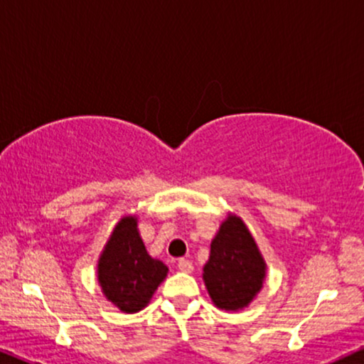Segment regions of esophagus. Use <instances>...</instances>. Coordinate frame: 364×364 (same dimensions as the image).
Segmentation results:
<instances>
[{
  "label": "esophagus",
  "instance_id": "esophagus-1",
  "mask_svg": "<svg viewBox=\"0 0 364 364\" xmlns=\"http://www.w3.org/2000/svg\"><path fill=\"white\" fill-rule=\"evenodd\" d=\"M178 269L181 270V272H185V274H191L193 272V264L190 260L181 259L178 262Z\"/></svg>",
  "mask_w": 364,
  "mask_h": 364
}]
</instances>
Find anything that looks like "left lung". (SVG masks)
Segmentation results:
<instances>
[{"mask_svg":"<svg viewBox=\"0 0 364 364\" xmlns=\"http://www.w3.org/2000/svg\"><path fill=\"white\" fill-rule=\"evenodd\" d=\"M264 277V259L250 232L240 218L228 216L211 242L203 269L211 301L225 311L242 309L260 291Z\"/></svg>","mask_w":364,"mask_h":364,"instance_id":"8db88e82","label":"left lung"}]
</instances>
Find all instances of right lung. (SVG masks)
<instances>
[{"mask_svg":"<svg viewBox=\"0 0 364 364\" xmlns=\"http://www.w3.org/2000/svg\"><path fill=\"white\" fill-rule=\"evenodd\" d=\"M166 274L168 267L146 250L134 216H124L99 260V282L105 297L124 312H137L146 307Z\"/></svg>","mask_w":364,"mask_h":364,"instance_id":"right-lung-1","label":"right lung"}]
</instances>
